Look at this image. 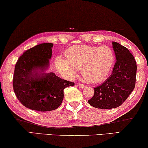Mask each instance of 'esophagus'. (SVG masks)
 I'll return each mask as SVG.
<instances>
[{"mask_svg": "<svg viewBox=\"0 0 148 148\" xmlns=\"http://www.w3.org/2000/svg\"><path fill=\"white\" fill-rule=\"evenodd\" d=\"M78 86L80 87V88H83L85 87V85H84V84H80V83H78Z\"/></svg>", "mask_w": 148, "mask_h": 148, "instance_id": "34e87169", "label": "esophagus"}]
</instances>
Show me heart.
Instances as JSON below:
<instances>
[{"mask_svg": "<svg viewBox=\"0 0 148 148\" xmlns=\"http://www.w3.org/2000/svg\"><path fill=\"white\" fill-rule=\"evenodd\" d=\"M65 54L66 58L58 56L55 60L61 74L72 78L78 70L81 69L82 76L92 83L104 80L115 60L113 50L108 46L75 45L67 49Z\"/></svg>", "mask_w": 148, "mask_h": 148, "instance_id": "1", "label": "heart"}]
</instances>
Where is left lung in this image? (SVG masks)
I'll use <instances>...</instances> for the list:
<instances>
[{
	"label": "left lung",
	"mask_w": 148,
	"mask_h": 148,
	"mask_svg": "<svg viewBox=\"0 0 148 148\" xmlns=\"http://www.w3.org/2000/svg\"><path fill=\"white\" fill-rule=\"evenodd\" d=\"M116 62L108 78L94 88V94L88 103L100 109H112L120 106L128 98L135 88L136 60L125 46L113 42Z\"/></svg>",
	"instance_id": "left-lung-1"
}]
</instances>
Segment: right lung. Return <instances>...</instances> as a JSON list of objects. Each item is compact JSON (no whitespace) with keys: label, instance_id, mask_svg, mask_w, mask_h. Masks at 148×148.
<instances>
[{"label":"right lung","instance_id":"obj_1","mask_svg":"<svg viewBox=\"0 0 148 148\" xmlns=\"http://www.w3.org/2000/svg\"><path fill=\"white\" fill-rule=\"evenodd\" d=\"M52 46V43H43L30 48L15 65L13 89L19 102L27 108L40 112L56 110L62 102L64 90L74 85L53 72L45 73Z\"/></svg>","mask_w":148,"mask_h":148}]
</instances>
